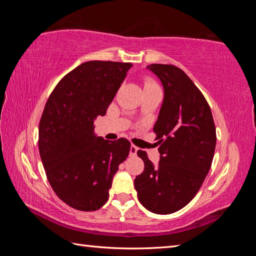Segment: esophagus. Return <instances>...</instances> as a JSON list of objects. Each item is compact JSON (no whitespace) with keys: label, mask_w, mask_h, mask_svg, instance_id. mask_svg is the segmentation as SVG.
Listing matches in <instances>:
<instances>
[{"label":"esophagus","mask_w":256,"mask_h":256,"mask_svg":"<svg viewBox=\"0 0 256 256\" xmlns=\"http://www.w3.org/2000/svg\"><path fill=\"white\" fill-rule=\"evenodd\" d=\"M136 152H138V148L134 144H132L131 148H130V156H131V157H134V156H136Z\"/></svg>","instance_id":"1"}]
</instances>
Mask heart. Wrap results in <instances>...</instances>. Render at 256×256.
Returning a JSON list of instances; mask_svg holds the SVG:
<instances>
[{
  "mask_svg": "<svg viewBox=\"0 0 256 256\" xmlns=\"http://www.w3.org/2000/svg\"><path fill=\"white\" fill-rule=\"evenodd\" d=\"M154 84H156L154 81H151V80H146V84H144V86H154Z\"/></svg>",
  "mask_w": 256,
  "mask_h": 256,
  "instance_id": "1",
  "label": "heart"
}]
</instances>
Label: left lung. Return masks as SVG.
Wrapping results in <instances>:
<instances>
[{"instance_id": "8db88e82", "label": "left lung", "mask_w": 256, "mask_h": 256, "mask_svg": "<svg viewBox=\"0 0 256 256\" xmlns=\"http://www.w3.org/2000/svg\"><path fill=\"white\" fill-rule=\"evenodd\" d=\"M164 88V100L154 126L160 160L146 157L144 170L134 180L138 201L146 210L170 214L196 196L210 170L216 149V126L206 98L192 80L174 66H146Z\"/></svg>"}]
</instances>
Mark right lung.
I'll return each instance as SVG.
<instances>
[{
	"label": "right lung",
	"instance_id": "1",
	"mask_svg": "<svg viewBox=\"0 0 256 256\" xmlns=\"http://www.w3.org/2000/svg\"><path fill=\"white\" fill-rule=\"evenodd\" d=\"M131 63L90 60L63 78L46 102L40 123V154L47 180L60 200L81 211H94L108 200L112 177L130 152L120 138L94 133L124 81Z\"/></svg>",
	"mask_w": 256,
	"mask_h": 256
}]
</instances>
